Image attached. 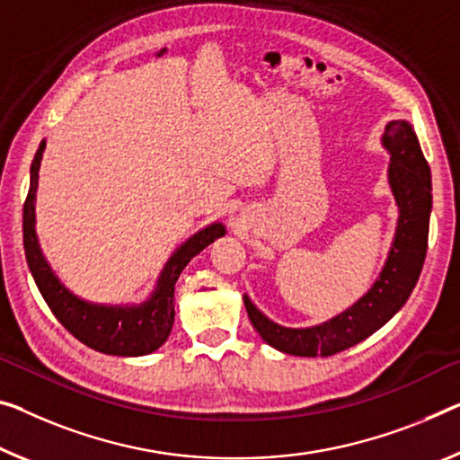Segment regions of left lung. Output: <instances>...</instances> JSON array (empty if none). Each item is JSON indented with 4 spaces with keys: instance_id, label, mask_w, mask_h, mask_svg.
Wrapping results in <instances>:
<instances>
[{
    "instance_id": "1",
    "label": "left lung",
    "mask_w": 460,
    "mask_h": 460,
    "mask_svg": "<svg viewBox=\"0 0 460 460\" xmlns=\"http://www.w3.org/2000/svg\"><path fill=\"white\" fill-rule=\"evenodd\" d=\"M383 144L391 152L388 182L399 206V222L380 278L374 281L370 292L345 313L308 329L281 327L267 319L249 296H244L252 327L271 348L289 356H333L370 337L391 321L411 296L428 251L432 174L421 154L418 136L407 121L388 123Z\"/></svg>"
}]
</instances>
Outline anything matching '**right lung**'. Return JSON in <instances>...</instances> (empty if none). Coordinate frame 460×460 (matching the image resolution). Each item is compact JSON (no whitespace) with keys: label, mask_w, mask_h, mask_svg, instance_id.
Segmentation results:
<instances>
[{"label":"right lung","mask_w":460,"mask_h":460,"mask_svg":"<svg viewBox=\"0 0 460 460\" xmlns=\"http://www.w3.org/2000/svg\"><path fill=\"white\" fill-rule=\"evenodd\" d=\"M45 141L31 166V189L24 201V251L39 292L58 321L77 341L109 356H146L166 341L174 323V286L187 263L209 243L226 234L222 224H211L190 236L168 261L158 279L156 292L139 306H98L74 296L55 278L42 257L37 230H34V195H37L39 168Z\"/></svg>","instance_id":"add662e5"}]
</instances>
